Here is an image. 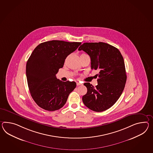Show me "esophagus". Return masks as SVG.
I'll list each match as a JSON object with an SVG mask.
<instances>
[{
	"mask_svg": "<svg viewBox=\"0 0 153 153\" xmlns=\"http://www.w3.org/2000/svg\"><path fill=\"white\" fill-rule=\"evenodd\" d=\"M76 84H77V86H79V85H82V83H81L79 82H76Z\"/></svg>",
	"mask_w": 153,
	"mask_h": 153,
	"instance_id": "1",
	"label": "esophagus"
}]
</instances>
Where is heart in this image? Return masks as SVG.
<instances>
[{
  "mask_svg": "<svg viewBox=\"0 0 153 153\" xmlns=\"http://www.w3.org/2000/svg\"><path fill=\"white\" fill-rule=\"evenodd\" d=\"M83 54H85V53H83Z\"/></svg>",
  "mask_w": 153,
  "mask_h": 153,
  "instance_id": "1",
  "label": "heart"
}]
</instances>
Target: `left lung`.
Instances as JSON below:
<instances>
[{
  "label": "left lung",
  "mask_w": 153,
  "mask_h": 153,
  "mask_svg": "<svg viewBox=\"0 0 153 153\" xmlns=\"http://www.w3.org/2000/svg\"><path fill=\"white\" fill-rule=\"evenodd\" d=\"M91 58V69L98 70V85L85 83L87 92L82 97L87 107L95 112L111 108L123 92L127 80L125 64L119 50L102 42H85L79 46Z\"/></svg>",
  "instance_id": "left-lung-1"
}]
</instances>
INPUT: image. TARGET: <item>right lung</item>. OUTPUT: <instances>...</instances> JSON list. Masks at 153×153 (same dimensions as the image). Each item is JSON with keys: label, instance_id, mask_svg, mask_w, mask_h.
I'll list each match as a JSON object with an SVG mask.
<instances>
[{"label": "right lung", "instance_id": "right-lung-1", "mask_svg": "<svg viewBox=\"0 0 153 153\" xmlns=\"http://www.w3.org/2000/svg\"><path fill=\"white\" fill-rule=\"evenodd\" d=\"M81 42L52 40L41 43L27 61L26 75L30 94L41 108L54 111L62 108L76 87L75 82H63L56 74L68 55Z\"/></svg>", "mask_w": 153, "mask_h": 153}]
</instances>
